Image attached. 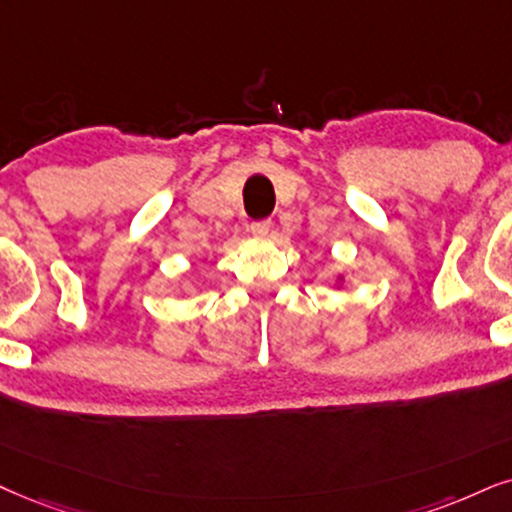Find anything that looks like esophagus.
Listing matches in <instances>:
<instances>
[{"label":"esophagus","mask_w":512,"mask_h":512,"mask_svg":"<svg viewBox=\"0 0 512 512\" xmlns=\"http://www.w3.org/2000/svg\"><path fill=\"white\" fill-rule=\"evenodd\" d=\"M250 231H252V236H257V238L269 236L271 222H269V219H260V222H252V224H250Z\"/></svg>","instance_id":"1"}]
</instances>
